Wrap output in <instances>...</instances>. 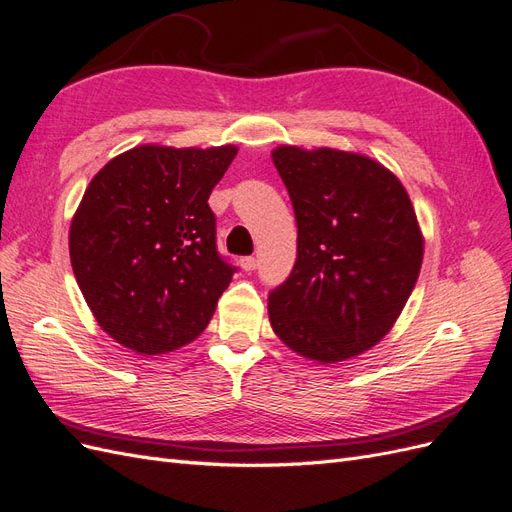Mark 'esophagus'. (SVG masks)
I'll use <instances>...</instances> for the list:
<instances>
[{
    "label": "esophagus",
    "instance_id": "1",
    "mask_svg": "<svg viewBox=\"0 0 512 512\" xmlns=\"http://www.w3.org/2000/svg\"><path fill=\"white\" fill-rule=\"evenodd\" d=\"M258 267V260L254 256H245L241 258V269L243 271H254Z\"/></svg>",
    "mask_w": 512,
    "mask_h": 512
}]
</instances>
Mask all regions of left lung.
<instances>
[{"instance_id":"8db88e82","label":"left lung","mask_w":512,"mask_h":512,"mask_svg":"<svg viewBox=\"0 0 512 512\" xmlns=\"http://www.w3.org/2000/svg\"><path fill=\"white\" fill-rule=\"evenodd\" d=\"M273 164L297 218V262L269 292V320L305 359L337 363L376 346L399 318L423 262L410 196L359 153L277 147Z\"/></svg>"}]
</instances>
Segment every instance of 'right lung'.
<instances>
[{
    "label": "right lung",
    "instance_id": "obj_1",
    "mask_svg": "<svg viewBox=\"0 0 512 512\" xmlns=\"http://www.w3.org/2000/svg\"><path fill=\"white\" fill-rule=\"evenodd\" d=\"M237 147H134L91 179L70 226L74 277L100 327L138 354L205 331L237 267L218 252L211 190Z\"/></svg>",
    "mask_w": 512,
    "mask_h": 512
}]
</instances>
